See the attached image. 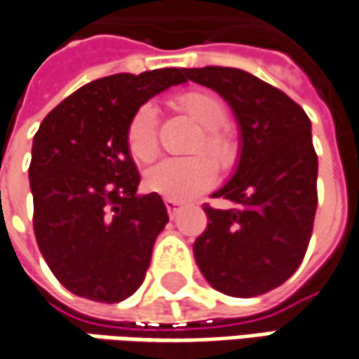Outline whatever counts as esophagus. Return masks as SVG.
Returning <instances> with one entry per match:
<instances>
[{
  "label": "esophagus",
  "instance_id": "obj_1",
  "mask_svg": "<svg viewBox=\"0 0 359 359\" xmlns=\"http://www.w3.org/2000/svg\"><path fill=\"white\" fill-rule=\"evenodd\" d=\"M165 208L167 212H169V217L175 218L177 217V212H180V208H182V204H180V202H173V200H165Z\"/></svg>",
  "mask_w": 359,
  "mask_h": 359
}]
</instances>
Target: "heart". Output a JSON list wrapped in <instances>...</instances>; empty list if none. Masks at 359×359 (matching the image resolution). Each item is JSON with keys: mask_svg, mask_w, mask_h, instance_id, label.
Wrapping results in <instances>:
<instances>
[{"mask_svg": "<svg viewBox=\"0 0 359 359\" xmlns=\"http://www.w3.org/2000/svg\"><path fill=\"white\" fill-rule=\"evenodd\" d=\"M173 104L180 112L202 126V133L192 147L194 153H206L222 171H229L237 163L239 141L235 133L224 126L229 112L220 97L208 91L196 90L175 95ZM126 147L130 155L141 163H149L157 155V110L151 104L139 106L130 118L126 128ZM205 155H192L180 159H163L147 171V188L167 200L188 202L206 192L217 180V167Z\"/></svg>", "mask_w": 359, "mask_h": 359, "instance_id": "obj_1", "label": "heart"}]
</instances>
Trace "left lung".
Instances as JSON below:
<instances>
[{"label": "left lung", "instance_id": "1", "mask_svg": "<svg viewBox=\"0 0 359 359\" xmlns=\"http://www.w3.org/2000/svg\"><path fill=\"white\" fill-rule=\"evenodd\" d=\"M186 77L215 90L231 106L241 133L233 177L208 204L206 231L194 257L208 284L229 296L266 294L294 273L311 241L317 212V153L311 120L284 91L243 69H184Z\"/></svg>", "mask_w": 359, "mask_h": 359}]
</instances>
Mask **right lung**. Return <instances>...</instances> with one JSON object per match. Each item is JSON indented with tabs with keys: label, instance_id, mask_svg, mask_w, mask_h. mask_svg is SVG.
Returning a JSON list of instances; mask_svg holds the SVG:
<instances>
[{
	"label": "right lung",
	"instance_id": "add662e5",
	"mask_svg": "<svg viewBox=\"0 0 359 359\" xmlns=\"http://www.w3.org/2000/svg\"><path fill=\"white\" fill-rule=\"evenodd\" d=\"M184 81L175 67L95 79L63 100L34 135V235L73 294L120 302L142 284L169 217L159 194H137L141 175L126 128L147 100Z\"/></svg>",
	"mask_w": 359,
	"mask_h": 359
}]
</instances>
